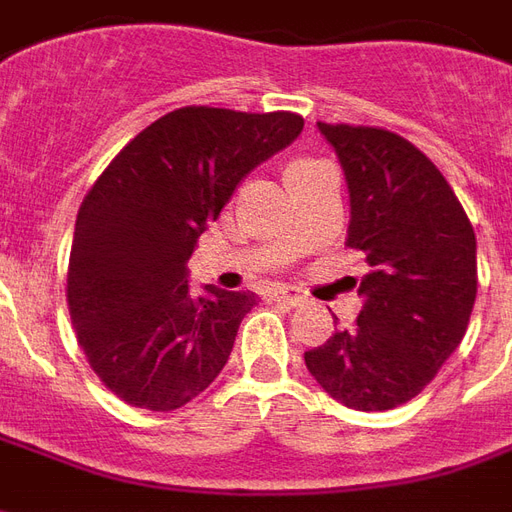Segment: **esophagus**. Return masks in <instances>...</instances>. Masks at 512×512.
Listing matches in <instances>:
<instances>
[{
    "mask_svg": "<svg viewBox=\"0 0 512 512\" xmlns=\"http://www.w3.org/2000/svg\"><path fill=\"white\" fill-rule=\"evenodd\" d=\"M274 299L288 301L290 307H299V304H304V301H307V296H304L299 288H277L274 290Z\"/></svg>",
    "mask_w": 512,
    "mask_h": 512,
    "instance_id": "1",
    "label": "esophagus"
}]
</instances>
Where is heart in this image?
<instances>
[{
  "mask_svg": "<svg viewBox=\"0 0 512 512\" xmlns=\"http://www.w3.org/2000/svg\"><path fill=\"white\" fill-rule=\"evenodd\" d=\"M296 161H310V158H296ZM296 161H293V164H296Z\"/></svg>",
  "mask_w": 512,
  "mask_h": 512,
  "instance_id": "obj_1",
  "label": "heart"
}]
</instances>
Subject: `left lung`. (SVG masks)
Masks as SVG:
<instances>
[{
    "label": "left lung",
    "instance_id": "8db88e82",
    "mask_svg": "<svg viewBox=\"0 0 512 512\" xmlns=\"http://www.w3.org/2000/svg\"><path fill=\"white\" fill-rule=\"evenodd\" d=\"M351 191L348 241L365 255L362 312L304 354L343 406L389 411L433 381L466 334L477 296V241L436 164L386 128L318 123Z\"/></svg>",
    "mask_w": 512,
    "mask_h": 512
}]
</instances>
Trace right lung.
Masks as SVG:
<instances>
[{"label":"right lung","instance_id":"add662e5","mask_svg":"<svg viewBox=\"0 0 512 512\" xmlns=\"http://www.w3.org/2000/svg\"><path fill=\"white\" fill-rule=\"evenodd\" d=\"M301 128L293 112L183 106L139 131L87 191L68 310L95 376L128 406L175 411L227 365L257 296H191L186 260L241 178Z\"/></svg>","mask_w":512,"mask_h":512}]
</instances>
